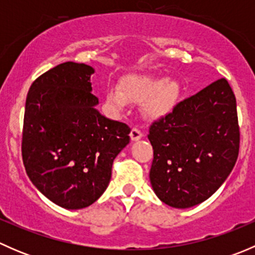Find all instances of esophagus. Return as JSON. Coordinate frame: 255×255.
Listing matches in <instances>:
<instances>
[{
	"mask_svg": "<svg viewBox=\"0 0 255 255\" xmlns=\"http://www.w3.org/2000/svg\"><path fill=\"white\" fill-rule=\"evenodd\" d=\"M143 137V133L139 128L133 127L132 130H130V139L132 140H138Z\"/></svg>",
	"mask_w": 255,
	"mask_h": 255,
	"instance_id": "obj_1",
	"label": "esophagus"
}]
</instances>
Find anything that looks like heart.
I'll use <instances>...</instances> for the list:
<instances>
[{"instance_id": "b5f03b06", "label": "heart", "mask_w": 255, "mask_h": 255, "mask_svg": "<svg viewBox=\"0 0 255 255\" xmlns=\"http://www.w3.org/2000/svg\"><path fill=\"white\" fill-rule=\"evenodd\" d=\"M180 97V85L173 79L151 75H132L122 79L118 86H110L106 102L113 111H122L129 102H141L144 115L160 118L173 111Z\"/></svg>"}]
</instances>
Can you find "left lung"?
Listing matches in <instances>:
<instances>
[{"label": "left lung", "mask_w": 255, "mask_h": 255, "mask_svg": "<svg viewBox=\"0 0 255 255\" xmlns=\"http://www.w3.org/2000/svg\"><path fill=\"white\" fill-rule=\"evenodd\" d=\"M239 135L236 96L225 78L179 102L149 127L156 196L175 208L212 196L237 161Z\"/></svg>", "instance_id": "8db88e82"}]
</instances>
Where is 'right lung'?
Returning a JSON list of instances; mask_svg holds the SVG:
<instances>
[{
	"label": "right lung",
	"mask_w": 255,
	"mask_h": 255,
	"mask_svg": "<svg viewBox=\"0 0 255 255\" xmlns=\"http://www.w3.org/2000/svg\"><path fill=\"white\" fill-rule=\"evenodd\" d=\"M86 64H59L34 80L25 100L22 158L27 175L68 210L94 204L111 180L112 164L130 128L95 109Z\"/></svg>",
	"instance_id": "right-lung-1"
}]
</instances>
